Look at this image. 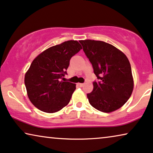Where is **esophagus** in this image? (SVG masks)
<instances>
[{"label":"esophagus","mask_w":153,"mask_h":153,"mask_svg":"<svg viewBox=\"0 0 153 153\" xmlns=\"http://www.w3.org/2000/svg\"><path fill=\"white\" fill-rule=\"evenodd\" d=\"M78 85L79 86V87H82V86L84 85V83H78Z\"/></svg>","instance_id":"obj_1"}]
</instances>
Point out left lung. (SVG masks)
Segmentation results:
<instances>
[{
	"instance_id": "left-lung-1",
	"label": "left lung",
	"mask_w": 153,
	"mask_h": 153,
	"mask_svg": "<svg viewBox=\"0 0 153 153\" xmlns=\"http://www.w3.org/2000/svg\"><path fill=\"white\" fill-rule=\"evenodd\" d=\"M85 52L98 80L87 94L90 105L102 112H111L126 103L134 87L130 62L112 45L101 41L81 40Z\"/></svg>"
}]
</instances>
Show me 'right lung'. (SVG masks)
Masks as SVG:
<instances>
[{"mask_svg": "<svg viewBox=\"0 0 153 153\" xmlns=\"http://www.w3.org/2000/svg\"><path fill=\"white\" fill-rule=\"evenodd\" d=\"M82 48L77 41H67L44 51L32 62L25 76V85L31 102L47 113L59 111L69 102L76 85L62 82L70 59Z\"/></svg>", "mask_w": 153, "mask_h": 153, "instance_id": "1", "label": "right lung"}]
</instances>
